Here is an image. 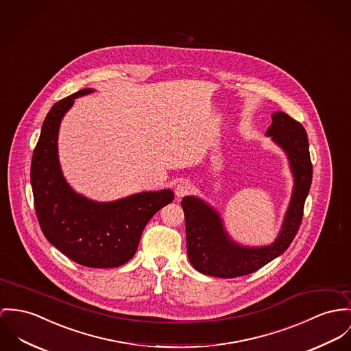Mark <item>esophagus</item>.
Listing matches in <instances>:
<instances>
[{
	"label": "esophagus",
	"mask_w": 351,
	"mask_h": 351,
	"mask_svg": "<svg viewBox=\"0 0 351 351\" xmlns=\"http://www.w3.org/2000/svg\"><path fill=\"white\" fill-rule=\"evenodd\" d=\"M191 189H192V183L189 182V179H183V180H180V182L176 184L175 193H176V196L182 197V196L187 195L189 191H191Z\"/></svg>",
	"instance_id": "esophagus-1"
}]
</instances>
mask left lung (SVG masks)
Segmentation results:
<instances>
[{
    "label": "left lung",
    "mask_w": 351,
    "mask_h": 351,
    "mask_svg": "<svg viewBox=\"0 0 351 351\" xmlns=\"http://www.w3.org/2000/svg\"><path fill=\"white\" fill-rule=\"evenodd\" d=\"M267 135L289 155L295 186L282 231L275 243L261 248H247L232 242L223 230L219 215L193 196L182 200L186 217L187 254L191 265L206 275L237 278L252 274L283 254L297 235L303 219L304 200L313 180L308 140L303 125L285 112L272 114Z\"/></svg>",
    "instance_id": "left-lung-1"
}]
</instances>
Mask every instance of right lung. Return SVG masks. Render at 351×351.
<instances>
[{
	"instance_id": "right-lung-1",
	"label": "right lung",
	"mask_w": 351,
	"mask_h": 351,
	"mask_svg": "<svg viewBox=\"0 0 351 351\" xmlns=\"http://www.w3.org/2000/svg\"><path fill=\"white\" fill-rule=\"evenodd\" d=\"M90 92L81 89L48 112L33 151L30 182L37 220L49 243L79 265L109 269L135 255L144 227L173 200V192H143L112 203H96L66 184L57 158L60 121L76 97Z\"/></svg>"
}]
</instances>
